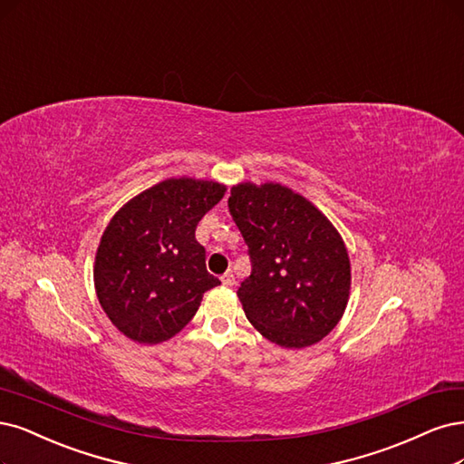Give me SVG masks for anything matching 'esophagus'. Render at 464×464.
<instances>
[{"instance_id":"esophagus-1","label":"esophagus","mask_w":464,"mask_h":464,"mask_svg":"<svg viewBox=\"0 0 464 464\" xmlns=\"http://www.w3.org/2000/svg\"><path fill=\"white\" fill-rule=\"evenodd\" d=\"M220 280H222V284L228 285V287H232V285L236 284V280H234V273H232V270H227V273L220 276Z\"/></svg>"}]
</instances>
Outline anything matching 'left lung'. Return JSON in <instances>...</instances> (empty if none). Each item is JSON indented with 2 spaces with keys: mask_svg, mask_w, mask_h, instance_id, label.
<instances>
[{
  "mask_svg": "<svg viewBox=\"0 0 464 464\" xmlns=\"http://www.w3.org/2000/svg\"><path fill=\"white\" fill-rule=\"evenodd\" d=\"M228 209L251 261L237 287L247 321L282 347L321 342L349 299L351 266L338 230L311 201L273 182L234 186Z\"/></svg>",
  "mask_w": 464,
  "mask_h": 464,
  "instance_id": "8db88e82",
  "label": "left lung"
}]
</instances>
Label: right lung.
I'll return each instance as SVG.
<instances>
[{"label": "right lung", "instance_id": "add662e5", "mask_svg": "<svg viewBox=\"0 0 464 464\" xmlns=\"http://www.w3.org/2000/svg\"><path fill=\"white\" fill-rule=\"evenodd\" d=\"M209 180L169 179L111 218L95 255L93 282L109 321L138 343L179 334L220 280L207 273L196 239L203 215L225 196Z\"/></svg>", "mask_w": 464, "mask_h": 464}]
</instances>
